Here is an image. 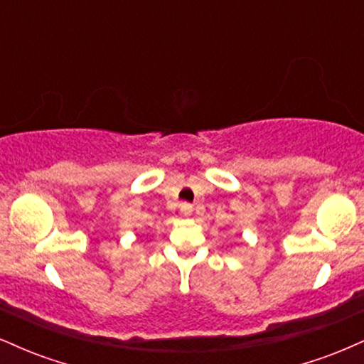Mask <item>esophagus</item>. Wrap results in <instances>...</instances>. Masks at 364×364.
I'll return each instance as SVG.
<instances>
[{"label":"esophagus","mask_w":364,"mask_h":364,"mask_svg":"<svg viewBox=\"0 0 364 364\" xmlns=\"http://www.w3.org/2000/svg\"><path fill=\"white\" fill-rule=\"evenodd\" d=\"M181 212L185 215H188L191 212V205H188V203H181Z\"/></svg>","instance_id":"obj_1"}]
</instances>
